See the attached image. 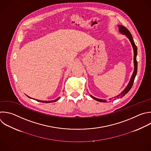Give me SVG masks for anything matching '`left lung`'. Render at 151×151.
<instances>
[{"label":"left lung","instance_id":"1","mask_svg":"<svg viewBox=\"0 0 151 151\" xmlns=\"http://www.w3.org/2000/svg\"><path fill=\"white\" fill-rule=\"evenodd\" d=\"M119 31L121 33L123 34H125L127 38L129 39L132 45V47H133V51H134V72H133V73L132 75V76L130 79V81L127 85V86L124 89V90L120 93L119 94V95H117V96H115L114 98H111L110 99V100H113L116 98H122L123 96H124L130 90V89L132 88V86H133V82H134V78L136 77V73H137V62L136 60V56H137V47L136 45V44H134V42L133 41V37H132V34H130V31L124 26L123 25H119ZM90 96L94 99H95L96 101H98L99 102H107L105 99H98V98H96L94 96H93L92 95H90Z\"/></svg>","mask_w":151,"mask_h":151}]
</instances>
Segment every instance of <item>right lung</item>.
Returning a JSON list of instances; mask_svg holds the SVG:
<instances>
[{
	"instance_id": "obj_1",
	"label": "right lung",
	"mask_w": 151,
	"mask_h": 151,
	"mask_svg": "<svg viewBox=\"0 0 151 151\" xmlns=\"http://www.w3.org/2000/svg\"><path fill=\"white\" fill-rule=\"evenodd\" d=\"M28 97H29L28 96H27ZM29 98H30V97H29ZM59 99V98H57L56 99H55V100H52V101H41V100H38V99H36V101H38V102H41V103H53V102H55V101H58V100Z\"/></svg>"
}]
</instances>
